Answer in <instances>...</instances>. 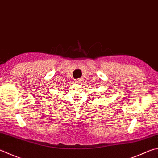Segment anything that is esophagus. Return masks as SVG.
I'll list each match as a JSON object with an SVG mask.
<instances>
[{"label":"esophagus","instance_id":"34e87169","mask_svg":"<svg viewBox=\"0 0 158 158\" xmlns=\"http://www.w3.org/2000/svg\"><path fill=\"white\" fill-rule=\"evenodd\" d=\"M82 81V79H75V83H77V84H79V83H81Z\"/></svg>","mask_w":158,"mask_h":158}]
</instances>
